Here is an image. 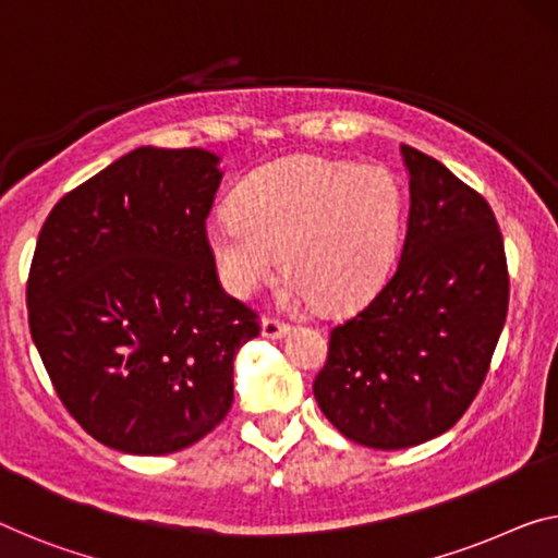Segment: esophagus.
<instances>
[{
  "instance_id": "34e87169",
  "label": "esophagus",
  "mask_w": 558,
  "mask_h": 558,
  "mask_svg": "<svg viewBox=\"0 0 558 558\" xmlns=\"http://www.w3.org/2000/svg\"><path fill=\"white\" fill-rule=\"evenodd\" d=\"M287 331H289V324L277 319V316H264L262 319V333L267 339H279V337H284Z\"/></svg>"
}]
</instances>
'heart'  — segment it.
<instances>
[{
    "mask_svg": "<svg viewBox=\"0 0 558 558\" xmlns=\"http://www.w3.org/2000/svg\"><path fill=\"white\" fill-rule=\"evenodd\" d=\"M401 231L404 194L391 171L294 154L244 179L234 211L207 221V244L231 294L250 296L284 254L291 294L347 312L389 279Z\"/></svg>",
    "mask_w": 558,
    "mask_h": 558,
    "instance_id": "b5f03b06",
    "label": "heart"
}]
</instances>
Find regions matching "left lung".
Returning a JSON list of instances; mask_svg holds the SVG:
<instances>
[{
  "instance_id": "1",
  "label": "left lung",
  "mask_w": 558,
  "mask_h": 558,
  "mask_svg": "<svg viewBox=\"0 0 558 558\" xmlns=\"http://www.w3.org/2000/svg\"><path fill=\"white\" fill-rule=\"evenodd\" d=\"M409 221L401 259L372 302L329 331L316 404L347 439L409 449L459 422L492 366L509 312L492 207L428 154L401 144Z\"/></svg>"
}]
</instances>
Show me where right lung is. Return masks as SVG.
<instances>
[{
  "mask_svg": "<svg viewBox=\"0 0 558 558\" xmlns=\"http://www.w3.org/2000/svg\"><path fill=\"white\" fill-rule=\"evenodd\" d=\"M219 157L140 147L54 204L27 279L29 331L66 411L109 449L159 457L229 414L259 314L219 284Z\"/></svg>",
  "mask_w": 558,
  "mask_h": 558,
  "instance_id": "obj_1",
  "label": "right lung"
}]
</instances>
